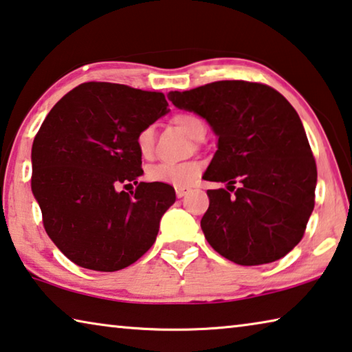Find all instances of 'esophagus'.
I'll return each mask as SVG.
<instances>
[{
    "label": "esophagus",
    "instance_id": "obj_1",
    "mask_svg": "<svg viewBox=\"0 0 352 352\" xmlns=\"http://www.w3.org/2000/svg\"><path fill=\"white\" fill-rule=\"evenodd\" d=\"M189 191H191V189H189L188 186H175V194H177L178 199L185 197Z\"/></svg>",
    "mask_w": 352,
    "mask_h": 352
}]
</instances>
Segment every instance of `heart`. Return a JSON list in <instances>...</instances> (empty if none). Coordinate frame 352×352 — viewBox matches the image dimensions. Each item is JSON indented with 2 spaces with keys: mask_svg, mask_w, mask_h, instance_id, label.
I'll return each mask as SVG.
<instances>
[{
  "mask_svg": "<svg viewBox=\"0 0 352 352\" xmlns=\"http://www.w3.org/2000/svg\"><path fill=\"white\" fill-rule=\"evenodd\" d=\"M172 124L192 139H200L205 133V124L199 116L191 113H180L172 117ZM138 152L142 158H152L155 152V130L152 125L142 126L135 139ZM202 172V163L185 161V163H160L148 169V178L152 182L166 185L185 186L192 183Z\"/></svg>",
  "mask_w": 352,
  "mask_h": 352,
  "instance_id": "obj_1",
  "label": "heart"
}]
</instances>
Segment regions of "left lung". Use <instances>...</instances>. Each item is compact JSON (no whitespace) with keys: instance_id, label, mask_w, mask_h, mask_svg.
Instances as JSON below:
<instances>
[{"instance_id":"obj_1","label":"left lung","mask_w":352,"mask_h":352,"mask_svg":"<svg viewBox=\"0 0 352 352\" xmlns=\"http://www.w3.org/2000/svg\"><path fill=\"white\" fill-rule=\"evenodd\" d=\"M169 100L213 126L217 152L204 178L236 191H206L200 227L210 246L243 266L285 256L315 206L316 163L296 109L271 86L241 80L170 92Z\"/></svg>"}]
</instances>
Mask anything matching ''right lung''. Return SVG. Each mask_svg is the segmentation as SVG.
I'll return each mask as SVG.
<instances>
[{
	"mask_svg": "<svg viewBox=\"0 0 352 352\" xmlns=\"http://www.w3.org/2000/svg\"><path fill=\"white\" fill-rule=\"evenodd\" d=\"M167 106L163 92L89 81L65 94L38 128L31 189L48 236L75 265L119 271L153 246L175 191L138 182L144 170L135 139ZM131 182L135 192L120 191Z\"/></svg>",
	"mask_w": 352,
	"mask_h": 352,
	"instance_id": "right-lung-1",
	"label": "right lung"
}]
</instances>
